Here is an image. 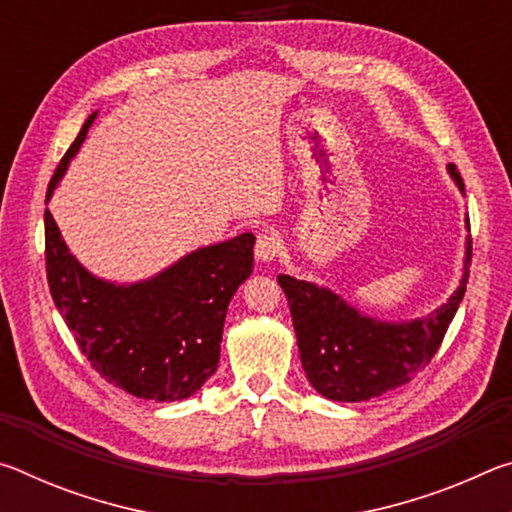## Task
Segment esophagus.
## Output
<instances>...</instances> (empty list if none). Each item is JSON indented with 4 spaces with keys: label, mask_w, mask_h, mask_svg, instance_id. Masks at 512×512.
Segmentation results:
<instances>
[{
    "label": "esophagus",
    "mask_w": 512,
    "mask_h": 512,
    "mask_svg": "<svg viewBox=\"0 0 512 512\" xmlns=\"http://www.w3.org/2000/svg\"><path fill=\"white\" fill-rule=\"evenodd\" d=\"M280 253V239H277L273 232H259L257 244H255V257L259 262H273V259Z\"/></svg>",
    "instance_id": "34e87169"
}]
</instances>
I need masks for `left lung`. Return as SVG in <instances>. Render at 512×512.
<instances>
[{
	"instance_id": "8db88e82",
	"label": "left lung",
	"mask_w": 512,
	"mask_h": 512,
	"mask_svg": "<svg viewBox=\"0 0 512 512\" xmlns=\"http://www.w3.org/2000/svg\"><path fill=\"white\" fill-rule=\"evenodd\" d=\"M447 171L465 194L456 164H447ZM465 225L470 230V219H465ZM470 262L472 241L467 239L463 277L456 291L431 314L404 323L366 316L332 289L291 275H277L289 300L300 361L309 384L334 402H366L409 384L443 343L465 296Z\"/></svg>"
}]
</instances>
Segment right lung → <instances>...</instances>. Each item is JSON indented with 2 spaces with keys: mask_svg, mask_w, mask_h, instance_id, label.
I'll return each mask as SVG.
<instances>
[{
  "mask_svg": "<svg viewBox=\"0 0 512 512\" xmlns=\"http://www.w3.org/2000/svg\"><path fill=\"white\" fill-rule=\"evenodd\" d=\"M97 112L51 176L47 203ZM255 235L244 232L180 257L149 280L115 284L92 275L60 237L45 210L47 280L56 309L99 375L142 400L192 397L221 357L225 311L253 273Z\"/></svg>",
  "mask_w": 512,
  "mask_h": 512,
  "instance_id": "right-lung-1",
  "label": "right lung"
}]
</instances>
